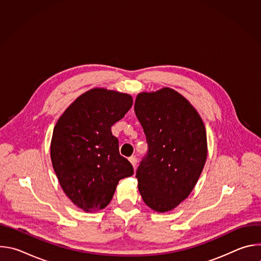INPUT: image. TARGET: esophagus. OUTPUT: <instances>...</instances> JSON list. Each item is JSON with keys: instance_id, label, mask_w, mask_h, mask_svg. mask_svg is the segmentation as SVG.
<instances>
[{"instance_id": "1", "label": "esophagus", "mask_w": 261, "mask_h": 261, "mask_svg": "<svg viewBox=\"0 0 261 261\" xmlns=\"http://www.w3.org/2000/svg\"><path fill=\"white\" fill-rule=\"evenodd\" d=\"M129 161H130V163L132 164L133 168L135 169V168H136V164H137V158H136L135 156H132V157L129 158Z\"/></svg>"}]
</instances>
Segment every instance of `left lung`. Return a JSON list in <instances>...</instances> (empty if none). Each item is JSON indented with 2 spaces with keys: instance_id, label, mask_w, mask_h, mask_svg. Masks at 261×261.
<instances>
[{
  "instance_id": "left-lung-1",
  "label": "left lung",
  "mask_w": 261,
  "mask_h": 261,
  "mask_svg": "<svg viewBox=\"0 0 261 261\" xmlns=\"http://www.w3.org/2000/svg\"><path fill=\"white\" fill-rule=\"evenodd\" d=\"M147 152L137 170L138 190L147 206L164 213L189 196L206 160V133L194 107L164 88L136 97Z\"/></svg>"
}]
</instances>
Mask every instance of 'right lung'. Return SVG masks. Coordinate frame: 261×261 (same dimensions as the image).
Instances as JSON below:
<instances>
[{
	"mask_svg": "<svg viewBox=\"0 0 261 261\" xmlns=\"http://www.w3.org/2000/svg\"><path fill=\"white\" fill-rule=\"evenodd\" d=\"M132 104L128 94L93 89L66 109L54 129L55 172L65 194L86 212L108 205L119 180L134 173L110 130Z\"/></svg>",
	"mask_w": 261,
	"mask_h": 261,
	"instance_id": "1",
	"label": "right lung"
}]
</instances>
